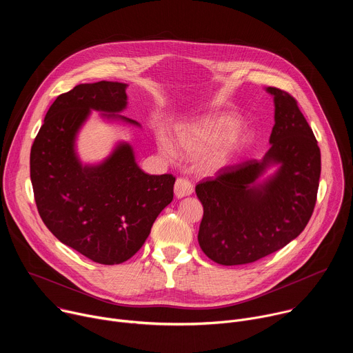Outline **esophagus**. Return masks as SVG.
<instances>
[{"label": "esophagus", "mask_w": 353, "mask_h": 353, "mask_svg": "<svg viewBox=\"0 0 353 353\" xmlns=\"http://www.w3.org/2000/svg\"><path fill=\"white\" fill-rule=\"evenodd\" d=\"M191 194H192V184L187 179L179 177L174 184V195L177 198H184Z\"/></svg>", "instance_id": "esophagus-1"}]
</instances>
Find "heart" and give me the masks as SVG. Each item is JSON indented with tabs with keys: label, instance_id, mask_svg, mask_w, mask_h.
<instances>
[{
	"label": "heart",
	"instance_id": "heart-1",
	"mask_svg": "<svg viewBox=\"0 0 353 353\" xmlns=\"http://www.w3.org/2000/svg\"><path fill=\"white\" fill-rule=\"evenodd\" d=\"M240 121L233 114H222L191 123L177 130L176 143L180 152L188 158H195L214 148L208 158V166L214 170L229 166L240 150L251 141V132L234 134ZM159 152L166 159L176 158V149L168 138L159 139Z\"/></svg>",
	"mask_w": 353,
	"mask_h": 353
}]
</instances>
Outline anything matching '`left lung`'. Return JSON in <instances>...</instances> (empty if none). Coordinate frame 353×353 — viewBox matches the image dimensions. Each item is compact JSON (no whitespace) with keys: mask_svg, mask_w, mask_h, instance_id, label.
Returning <instances> with one entry per match:
<instances>
[{"mask_svg":"<svg viewBox=\"0 0 353 353\" xmlns=\"http://www.w3.org/2000/svg\"><path fill=\"white\" fill-rule=\"evenodd\" d=\"M271 148L261 161L221 169L219 176L196 184L204 207L198 243L221 265L254 263L296 239L312 218L321 155L317 139L293 96L278 88ZM277 170L267 178L266 170Z\"/></svg>","mask_w":353,"mask_h":353,"instance_id":"1","label":"left lung"}]
</instances>
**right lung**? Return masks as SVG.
<instances>
[{
    "label": "right lung",
    "mask_w": 353,
    "mask_h": 353,
    "mask_svg": "<svg viewBox=\"0 0 353 353\" xmlns=\"http://www.w3.org/2000/svg\"><path fill=\"white\" fill-rule=\"evenodd\" d=\"M125 88L100 81L60 94L30 150V180L44 225L61 243L105 265L124 263L142 247L172 203L176 181L172 174L142 172L124 141L100 163L81 162L77 137L92 110L108 121L141 127L119 114L127 108Z\"/></svg>",
    "instance_id": "1"
}]
</instances>
